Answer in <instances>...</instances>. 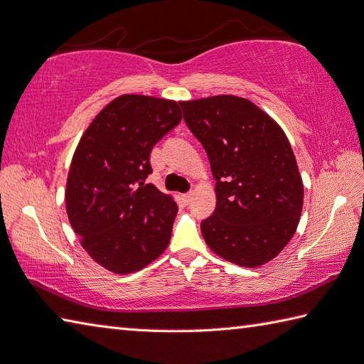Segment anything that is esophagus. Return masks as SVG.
Returning a JSON list of instances; mask_svg holds the SVG:
<instances>
[{"label": "esophagus", "instance_id": "34e87169", "mask_svg": "<svg viewBox=\"0 0 364 364\" xmlns=\"http://www.w3.org/2000/svg\"><path fill=\"white\" fill-rule=\"evenodd\" d=\"M191 198H192V192H188V194H183V196H181V200H183V202L186 203V205L191 202Z\"/></svg>", "mask_w": 364, "mask_h": 364}]
</instances>
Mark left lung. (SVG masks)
<instances>
[{
	"mask_svg": "<svg viewBox=\"0 0 364 364\" xmlns=\"http://www.w3.org/2000/svg\"><path fill=\"white\" fill-rule=\"evenodd\" d=\"M215 180V210L202 222L208 247L242 267L274 259L291 241L304 183L282 127L250 100L214 95L181 102Z\"/></svg>",
	"mask_w": 364,
	"mask_h": 364,
	"instance_id": "8db88e82",
	"label": "left lung"
}]
</instances>
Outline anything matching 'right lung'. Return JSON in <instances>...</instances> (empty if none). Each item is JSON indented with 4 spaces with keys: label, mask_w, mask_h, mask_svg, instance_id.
<instances>
[{
    "label": "right lung",
    "mask_w": 364,
    "mask_h": 364,
    "mask_svg": "<svg viewBox=\"0 0 364 364\" xmlns=\"http://www.w3.org/2000/svg\"><path fill=\"white\" fill-rule=\"evenodd\" d=\"M180 122L178 102L125 94L107 103L80 139L65 210L82 249L109 272H137L167 249L178 205L145 180L154 144Z\"/></svg>",
    "instance_id": "add662e5"
}]
</instances>
